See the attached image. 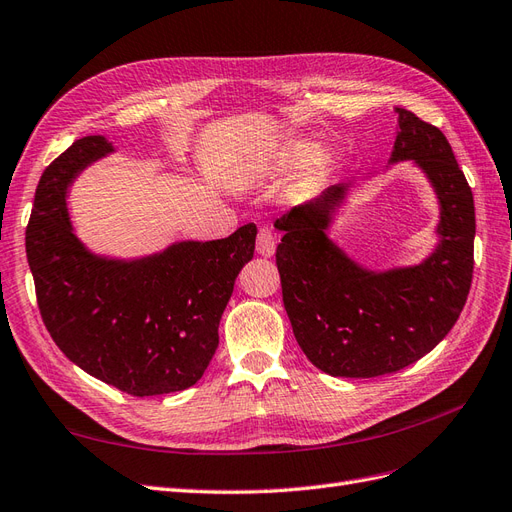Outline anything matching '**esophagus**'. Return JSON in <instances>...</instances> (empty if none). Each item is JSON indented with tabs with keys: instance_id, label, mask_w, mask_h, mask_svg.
Here are the masks:
<instances>
[{
	"instance_id": "1",
	"label": "esophagus",
	"mask_w": 512,
	"mask_h": 512,
	"mask_svg": "<svg viewBox=\"0 0 512 512\" xmlns=\"http://www.w3.org/2000/svg\"><path fill=\"white\" fill-rule=\"evenodd\" d=\"M276 251V240L270 229H259L257 233V253L261 257H272Z\"/></svg>"
}]
</instances>
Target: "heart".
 Listing matches in <instances>:
<instances>
[{"instance_id": "heart-1", "label": "heart", "mask_w": 512, "mask_h": 512, "mask_svg": "<svg viewBox=\"0 0 512 512\" xmlns=\"http://www.w3.org/2000/svg\"><path fill=\"white\" fill-rule=\"evenodd\" d=\"M272 167L276 171H291L302 167L300 191H311L330 171V154L315 148V143L306 139H289L281 143L272 154Z\"/></svg>"}]
</instances>
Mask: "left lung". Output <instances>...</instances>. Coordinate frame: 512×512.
<instances>
[{"mask_svg": "<svg viewBox=\"0 0 512 512\" xmlns=\"http://www.w3.org/2000/svg\"><path fill=\"white\" fill-rule=\"evenodd\" d=\"M390 163L414 160L440 199V244L418 266L373 272L358 266L326 229L349 184L291 208L274 227L283 302L296 341L332 377H377L405 369L440 343L459 319L474 272V197L448 139L412 111L397 109Z\"/></svg>", "mask_w": 512, "mask_h": 512, "instance_id": "8db88e82", "label": "left lung"}]
</instances>
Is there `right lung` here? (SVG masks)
Wrapping results in <instances>:
<instances>
[{
  "label": "right lung",
  "mask_w": 512,
  "mask_h": 512,
  "mask_svg": "<svg viewBox=\"0 0 512 512\" xmlns=\"http://www.w3.org/2000/svg\"><path fill=\"white\" fill-rule=\"evenodd\" d=\"M109 152L105 137H83L42 173L25 229L38 309L66 358L100 382L133 397L186 390L216 352L218 324L236 276L253 259L257 227L133 261L90 253L72 233L66 191Z\"/></svg>",
  "instance_id": "add662e5"
}]
</instances>
